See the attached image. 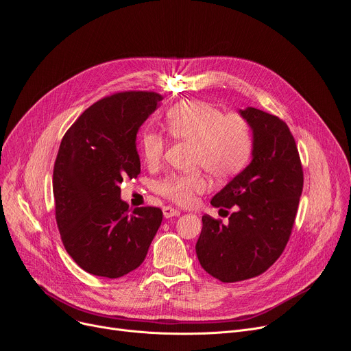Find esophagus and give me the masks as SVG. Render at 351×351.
Segmentation results:
<instances>
[{
    "label": "esophagus",
    "mask_w": 351,
    "mask_h": 351,
    "mask_svg": "<svg viewBox=\"0 0 351 351\" xmlns=\"http://www.w3.org/2000/svg\"><path fill=\"white\" fill-rule=\"evenodd\" d=\"M180 212L172 206H165L163 208V217L167 219V218H172V217H179Z\"/></svg>",
    "instance_id": "esophagus-1"
}]
</instances>
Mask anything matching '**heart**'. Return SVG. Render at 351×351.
<instances>
[{"label":"heart","instance_id":"b5f03b06","mask_svg":"<svg viewBox=\"0 0 351 351\" xmlns=\"http://www.w3.org/2000/svg\"><path fill=\"white\" fill-rule=\"evenodd\" d=\"M167 134L176 141L192 142L191 163L202 166L217 179L238 175L252 155V133L248 121L238 113H222L215 104L204 100L179 101L166 112ZM142 154L149 166L160 165L166 139L147 130L141 141ZM206 189L201 171L178 172L159 184V193L179 205H191L196 193Z\"/></svg>","mask_w":351,"mask_h":351}]
</instances>
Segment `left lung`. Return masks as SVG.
I'll return each mask as SVG.
<instances>
[{"mask_svg":"<svg viewBox=\"0 0 351 351\" xmlns=\"http://www.w3.org/2000/svg\"><path fill=\"white\" fill-rule=\"evenodd\" d=\"M239 113L252 129V160L210 201L215 208L238 209L226 225L204 215L196 242L202 268L222 282L260 276L278 260L304 185L298 149L285 121L255 108Z\"/></svg>","mask_w":351,"mask_h":351,"instance_id":"left-lung-1","label":"left lung"}]
</instances>
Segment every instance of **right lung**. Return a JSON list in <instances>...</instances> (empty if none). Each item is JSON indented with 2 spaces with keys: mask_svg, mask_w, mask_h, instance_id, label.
<instances>
[{
  "mask_svg": "<svg viewBox=\"0 0 351 351\" xmlns=\"http://www.w3.org/2000/svg\"><path fill=\"white\" fill-rule=\"evenodd\" d=\"M163 97L121 91L91 104L66 132L53 172L56 221L74 263L97 277L138 268L162 223L155 206L133 210L120 184L141 173L136 134Z\"/></svg>",
  "mask_w": 351,
  "mask_h": 351,
  "instance_id": "add662e5",
  "label": "right lung"
}]
</instances>
